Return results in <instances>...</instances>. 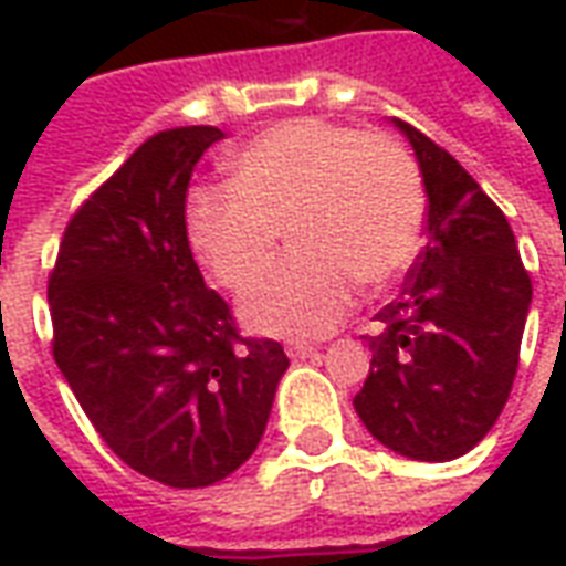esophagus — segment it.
Returning <instances> with one entry per match:
<instances>
[{
	"mask_svg": "<svg viewBox=\"0 0 566 566\" xmlns=\"http://www.w3.org/2000/svg\"><path fill=\"white\" fill-rule=\"evenodd\" d=\"M284 352H287V357H294V360H300V357L312 355V352H315V345L306 343V339H291V343L284 345Z\"/></svg>",
	"mask_w": 566,
	"mask_h": 566,
	"instance_id": "obj_1",
	"label": "esophagus"
}]
</instances>
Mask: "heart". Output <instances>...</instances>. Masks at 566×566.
Segmentation results:
<instances>
[{
  "label": "heart",
  "instance_id": "b5f03b06",
  "mask_svg": "<svg viewBox=\"0 0 566 566\" xmlns=\"http://www.w3.org/2000/svg\"><path fill=\"white\" fill-rule=\"evenodd\" d=\"M416 160L381 136L294 117L235 150L227 187L187 199V239L214 282L242 291L270 270L279 235L294 254L242 296L263 333H324L364 294L391 287L424 233Z\"/></svg>",
  "mask_w": 566,
  "mask_h": 566
}]
</instances>
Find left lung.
Wrapping results in <instances>:
<instances>
[{"label":"left lung","mask_w":566,"mask_h":566,"mask_svg":"<svg viewBox=\"0 0 566 566\" xmlns=\"http://www.w3.org/2000/svg\"><path fill=\"white\" fill-rule=\"evenodd\" d=\"M394 124L421 166L427 245L403 294L376 315L355 409L397 454L451 461L482 442L510 400L534 287L497 202L421 129Z\"/></svg>","instance_id":"8db88e82"}]
</instances>
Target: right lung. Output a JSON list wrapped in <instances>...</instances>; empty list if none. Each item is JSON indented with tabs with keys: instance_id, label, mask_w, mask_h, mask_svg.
<instances>
[{
	"instance_id": "1",
	"label": "right lung",
	"mask_w": 566,
	"mask_h": 566,
	"mask_svg": "<svg viewBox=\"0 0 566 566\" xmlns=\"http://www.w3.org/2000/svg\"><path fill=\"white\" fill-rule=\"evenodd\" d=\"M218 127L163 129L66 223L48 275L54 360L120 461L169 488L221 482L254 454L287 355L239 336L187 242L190 175Z\"/></svg>"
}]
</instances>
